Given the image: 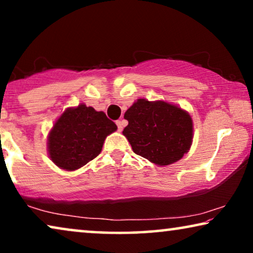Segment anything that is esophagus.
<instances>
[{"label": "esophagus", "mask_w": 253, "mask_h": 253, "mask_svg": "<svg viewBox=\"0 0 253 253\" xmlns=\"http://www.w3.org/2000/svg\"><path fill=\"white\" fill-rule=\"evenodd\" d=\"M126 124V121H124V120L116 121V126H117V129H119V131H122Z\"/></svg>", "instance_id": "obj_1"}]
</instances>
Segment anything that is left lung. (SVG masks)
I'll list each match as a JSON object with an SVG mask.
<instances>
[{
  "label": "left lung",
  "mask_w": 253,
  "mask_h": 253,
  "mask_svg": "<svg viewBox=\"0 0 253 253\" xmlns=\"http://www.w3.org/2000/svg\"><path fill=\"white\" fill-rule=\"evenodd\" d=\"M129 124L123 134L133 152L158 166L182 159L192 143L191 116L165 101L138 99L124 114Z\"/></svg>",
  "instance_id": "left-lung-1"
}]
</instances>
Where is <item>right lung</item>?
<instances>
[{"mask_svg": "<svg viewBox=\"0 0 253 253\" xmlns=\"http://www.w3.org/2000/svg\"><path fill=\"white\" fill-rule=\"evenodd\" d=\"M116 129V124L103 112L85 105L69 108L48 137L51 161L65 170H76L98 157L106 137Z\"/></svg>", "mask_w": 253, "mask_h": 253, "instance_id": "right-lung-1", "label": "right lung"}]
</instances>
